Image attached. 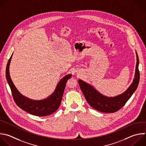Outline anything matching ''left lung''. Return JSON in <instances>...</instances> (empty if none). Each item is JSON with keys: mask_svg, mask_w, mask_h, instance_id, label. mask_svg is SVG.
Returning <instances> with one entry per match:
<instances>
[{"mask_svg": "<svg viewBox=\"0 0 146 146\" xmlns=\"http://www.w3.org/2000/svg\"><path fill=\"white\" fill-rule=\"evenodd\" d=\"M136 54L137 62L133 82L124 92L118 96L115 97L104 96L91 85L81 80H78V84L85 98L92 108L102 112L113 113L125 105L137 89L139 82L140 73L138 69L139 61L136 52Z\"/></svg>", "mask_w": 146, "mask_h": 146, "instance_id": "8db88e82", "label": "left lung"}]
</instances>
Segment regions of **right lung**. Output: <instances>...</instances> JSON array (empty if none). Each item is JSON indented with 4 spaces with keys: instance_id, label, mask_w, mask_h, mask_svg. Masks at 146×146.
Here are the masks:
<instances>
[{
    "instance_id": "right-lung-1",
    "label": "right lung",
    "mask_w": 146,
    "mask_h": 146,
    "mask_svg": "<svg viewBox=\"0 0 146 146\" xmlns=\"http://www.w3.org/2000/svg\"><path fill=\"white\" fill-rule=\"evenodd\" d=\"M13 54L7 64L6 76L16 104L22 110L35 116H46L54 113L61 104L66 82L72 77V74H69L64 76L57 85L54 92L47 98L40 100L30 99L18 91L10 77L9 68Z\"/></svg>"
}]
</instances>
